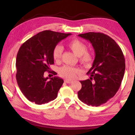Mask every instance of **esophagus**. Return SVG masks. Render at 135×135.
<instances>
[{
  "instance_id": "esophagus-1",
  "label": "esophagus",
  "mask_w": 135,
  "mask_h": 135,
  "mask_svg": "<svg viewBox=\"0 0 135 135\" xmlns=\"http://www.w3.org/2000/svg\"><path fill=\"white\" fill-rule=\"evenodd\" d=\"M64 81L65 82V83H68V84H71L72 83V81H71V80H64Z\"/></svg>"
}]
</instances>
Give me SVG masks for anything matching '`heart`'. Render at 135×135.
Returning <instances> with one entry per match:
<instances>
[{
	"label": "heart",
	"instance_id": "heart-1",
	"mask_svg": "<svg viewBox=\"0 0 135 135\" xmlns=\"http://www.w3.org/2000/svg\"><path fill=\"white\" fill-rule=\"evenodd\" d=\"M68 47L74 52L75 55L79 56L80 61L86 66H89L92 64L93 56L92 54L87 51V46L83 42L78 39H73L70 41L67 44ZM62 53V47L57 45L52 52V55L55 61H58L61 58ZM80 73L78 68L71 66L64 65L59 69V74L63 78L68 80H73L77 77V75Z\"/></svg>",
	"mask_w": 135,
	"mask_h": 135
}]
</instances>
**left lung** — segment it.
<instances>
[{
  "label": "left lung",
  "instance_id": "left-lung-1",
  "mask_svg": "<svg viewBox=\"0 0 135 135\" xmlns=\"http://www.w3.org/2000/svg\"><path fill=\"white\" fill-rule=\"evenodd\" d=\"M78 36L89 41L95 54L92 67L87 73L90 79L80 81L78 97L88 105L100 106L120 88L125 71L124 55L117 43L104 33L89 32Z\"/></svg>",
  "mask_w": 135,
  "mask_h": 135
}]
</instances>
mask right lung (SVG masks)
<instances>
[{"instance_id":"obj_1","label":"right lung","mask_w":135,"mask_h":135,"mask_svg":"<svg viewBox=\"0 0 135 135\" xmlns=\"http://www.w3.org/2000/svg\"><path fill=\"white\" fill-rule=\"evenodd\" d=\"M71 35L43 31L20 47L16 59V79L20 90L30 101L41 105L56 98L64 80L56 76L49 80L44 77V73L54 64L52 52L55 47ZM52 74L56 73L52 71Z\"/></svg>"}]
</instances>
